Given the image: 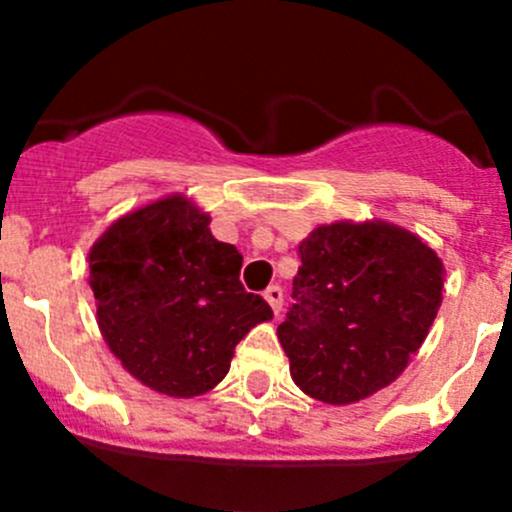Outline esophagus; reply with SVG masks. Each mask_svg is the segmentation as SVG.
Returning a JSON list of instances; mask_svg holds the SVG:
<instances>
[{"label":"esophagus","instance_id":"esophagus-1","mask_svg":"<svg viewBox=\"0 0 512 512\" xmlns=\"http://www.w3.org/2000/svg\"><path fill=\"white\" fill-rule=\"evenodd\" d=\"M265 299L267 304L272 307V312L280 314L282 312V304H285V292H282L280 285H270L265 289Z\"/></svg>","mask_w":512,"mask_h":512}]
</instances>
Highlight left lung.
I'll use <instances>...</instances> for the list:
<instances>
[{"label": "left lung", "mask_w": 512, "mask_h": 512, "mask_svg": "<svg viewBox=\"0 0 512 512\" xmlns=\"http://www.w3.org/2000/svg\"><path fill=\"white\" fill-rule=\"evenodd\" d=\"M285 322L292 379L324 404H354L389 386L441 307L443 265L409 230L386 223L322 225L299 245Z\"/></svg>", "instance_id": "left-lung-1"}]
</instances>
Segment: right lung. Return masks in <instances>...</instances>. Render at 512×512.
Segmentation results:
<instances>
[{"instance_id": "obj_1", "label": "right lung", "mask_w": 512, "mask_h": 512, "mask_svg": "<svg viewBox=\"0 0 512 512\" xmlns=\"http://www.w3.org/2000/svg\"><path fill=\"white\" fill-rule=\"evenodd\" d=\"M183 195L116 220L89 255L103 339L121 364L168 396H200L225 379L237 342L272 319L240 282L242 255L218 242Z\"/></svg>"}]
</instances>
